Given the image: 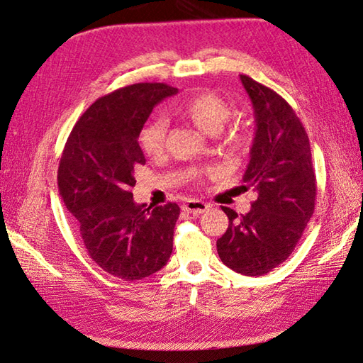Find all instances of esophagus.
Segmentation results:
<instances>
[{"instance_id": "34e87169", "label": "esophagus", "mask_w": 363, "mask_h": 363, "mask_svg": "<svg viewBox=\"0 0 363 363\" xmlns=\"http://www.w3.org/2000/svg\"><path fill=\"white\" fill-rule=\"evenodd\" d=\"M182 209L194 215H199L209 209V204H206L204 201H199V199H189L187 203H184Z\"/></svg>"}]
</instances>
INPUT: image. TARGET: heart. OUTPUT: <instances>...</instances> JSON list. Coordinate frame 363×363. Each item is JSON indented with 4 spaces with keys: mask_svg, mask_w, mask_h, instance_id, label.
<instances>
[{
    "mask_svg": "<svg viewBox=\"0 0 363 363\" xmlns=\"http://www.w3.org/2000/svg\"><path fill=\"white\" fill-rule=\"evenodd\" d=\"M181 112L194 123V125L206 134H215L226 125V121L233 115V107L225 98L215 91L203 90L191 94L186 101L181 104ZM168 123L164 115H154L145 123L140 134H138V143L146 156L154 157L164 151L165 135ZM226 143L233 148H242L246 143V133L240 126L229 128L226 133Z\"/></svg>",
    "mask_w": 363,
    "mask_h": 363,
    "instance_id": "obj_1",
    "label": "heart"
}]
</instances>
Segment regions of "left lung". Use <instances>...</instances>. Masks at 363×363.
<instances>
[{
  "mask_svg": "<svg viewBox=\"0 0 363 363\" xmlns=\"http://www.w3.org/2000/svg\"><path fill=\"white\" fill-rule=\"evenodd\" d=\"M256 115V137L243 189H254L251 211L223 207L229 226L217 240L223 264L262 276L289 259L315 211L317 177L309 137L291 106L274 90L240 74Z\"/></svg>",
  "mask_w": 363,
  "mask_h": 363,
  "instance_id": "left-lung-1",
  "label": "left lung"
}]
</instances>
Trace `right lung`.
I'll list each match as a JSON object with an SVG mask.
<instances>
[{"instance_id": "1", "label": "right lung", "mask_w": 363, "mask_h": 363, "mask_svg": "<svg viewBox=\"0 0 363 363\" xmlns=\"http://www.w3.org/2000/svg\"><path fill=\"white\" fill-rule=\"evenodd\" d=\"M177 89L140 82L98 98L72 129L57 169L59 191L89 256L104 272L138 281L167 265L181 209L135 204L134 168L145 165L138 134L154 106Z\"/></svg>"}]
</instances>
